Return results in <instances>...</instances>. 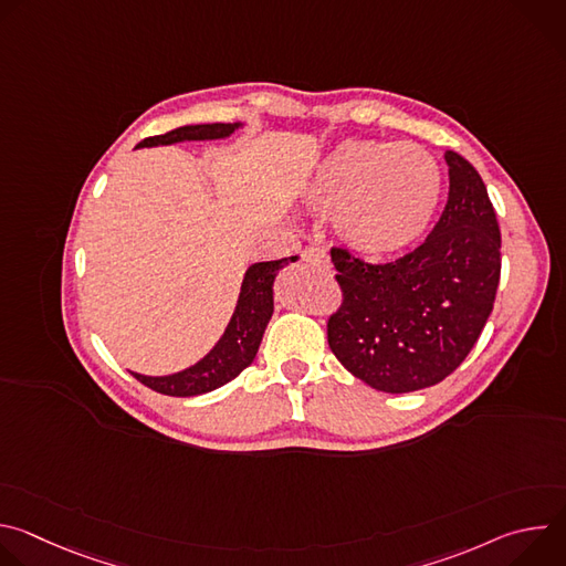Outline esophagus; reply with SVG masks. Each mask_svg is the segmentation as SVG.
Here are the masks:
<instances>
[{"mask_svg":"<svg viewBox=\"0 0 566 566\" xmlns=\"http://www.w3.org/2000/svg\"><path fill=\"white\" fill-rule=\"evenodd\" d=\"M304 262L313 264V266H319V269H332V260H329V253L322 251V249H306L304 251Z\"/></svg>","mask_w":566,"mask_h":566,"instance_id":"34e87169","label":"esophagus"}]
</instances>
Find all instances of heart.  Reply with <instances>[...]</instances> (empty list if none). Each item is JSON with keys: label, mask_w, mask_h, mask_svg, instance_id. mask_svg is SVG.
Returning <instances> with one entry per match:
<instances>
[{"label": "heart", "mask_w": 566, "mask_h": 566, "mask_svg": "<svg viewBox=\"0 0 566 566\" xmlns=\"http://www.w3.org/2000/svg\"><path fill=\"white\" fill-rule=\"evenodd\" d=\"M439 188V168L421 145L352 138L317 166L304 201L332 219L349 251L391 258L423 237Z\"/></svg>", "instance_id": "1"}]
</instances>
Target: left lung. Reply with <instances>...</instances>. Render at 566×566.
I'll use <instances>...</instances> for the list:
<instances>
[{
    "label": "left lung",
    "instance_id": "left-lung-1",
    "mask_svg": "<svg viewBox=\"0 0 566 566\" xmlns=\"http://www.w3.org/2000/svg\"><path fill=\"white\" fill-rule=\"evenodd\" d=\"M448 201L423 244L369 264L334 247L343 302L327 338L347 371L378 391L432 387L470 354L493 311L502 234L479 172L448 149Z\"/></svg>",
    "mask_w": 566,
    "mask_h": 566
}]
</instances>
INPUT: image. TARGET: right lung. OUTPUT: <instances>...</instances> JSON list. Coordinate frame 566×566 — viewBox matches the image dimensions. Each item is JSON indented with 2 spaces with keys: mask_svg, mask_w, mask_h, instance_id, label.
<instances>
[{
  "mask_svg": "<svg viewBox=\"0 0 566 566\" xmlns=\"http://www.w3.org/2000/svg\"><path fill=\"white\" fill-rule=\"evenodd\" d=\"M239 125L237 123H210V125H186L177 127L168 134L149 136L138 143V147L151 145H172L181 140H210L230 136ZM297 258H282L275 262H258L253 264L244 282H241L239 300L228 327L219 343L210 349L206 358L197 365L172 374V376H143L134 374L136 380L147 385L149 389L166 396H197L212 391L228 380L237 378L244 371L253 358L258 356L264 329L273 315V282L280 269Z\"/></svg>",
  "mask_w": 566,
  "mask_h": 566,
  "instance_id": "add662e5",
  "label": "right lung"
}]
</instances>
